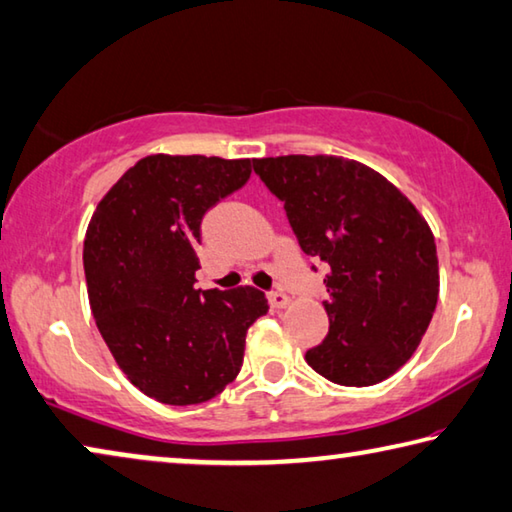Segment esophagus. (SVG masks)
Wrapping results in <instances>:
<instances>
[{
  "label": "esophagus",
  "instance_id": "34e87169",
  "mask_svg": "<svg viewBox=\"0 0 512 512\" xmlns=\"http://www.w3.org/2000/svg\"><path fill=\"white\" fill-rule=\"evenodd\" d=\"M267 299H270V306L272 308H286L290 304V297L286 295V292H281V290L270 292V295H267Z\"/></svg>",
  "mask_w": 512,
  "mask_h": 512
}]
</instances>
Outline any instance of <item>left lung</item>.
<instances>
[{
  "mask_svg": "<svg viewBox=\"0 0 512 512\" xmlns=\"http://www.w3.org/2000/svg\"><path fill=\"white\" fill-rule=\"evenodd\" d=\"M304 254L329 265V333L306 363L338 385L388 379L415 354L438 304L435 238L397 186L342 156L254 158Z\"/></svg>",
  "mask_w": 512,
  "mask_h": 512,
  "instance_id": "8db88e82",
  "label": "left lung"
}]
</instances>
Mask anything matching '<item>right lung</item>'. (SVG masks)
<instances>
[{
  "mask_svg": "<svg viewBox=\"0 0 512 512\" xmlns=\"http://www.w3.org/2000/svg\"><path fill=\"white\" fill-rule=\"evenodd\" d=\"M249 158H140L106 192L83 240L97 329L115 363L161 404L213 399L236 379L247 329L267 313L261 290H197L208 208L242 188Z\"/></svg>",
  "mask_w": 512,
  "mask_h": 512,
  "instance_id": "1",
  "label": "right lung"
}]
</instances>
